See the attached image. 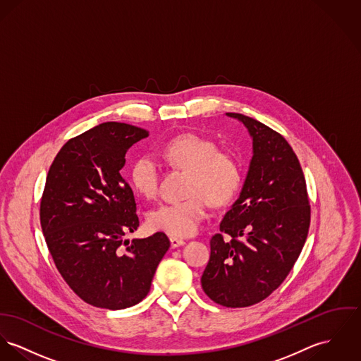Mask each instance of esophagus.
Segmentation results:
<instances>
[{"label":"esophagus","instance_id":"34e87169","mask_svg":"<svg viewBox=\"0 0 361 361\" xmlns=\"http://www.w3.org/2000/svg\"><path fill=\"white\" fill-rule=\"evenodd\" d=\"M169 241H171V247H172V248H178V247H180V245L185 244V240L178 238V237H169Z\"/></svg>","mask_w":361,"mask_h":361}]
</instances>
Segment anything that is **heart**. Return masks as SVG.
<instances>
[{"label": "heart", "instance_id": "1", "mask_svg": "<svg viewBox=\"0 0 361 361\" xmlns=\"http://www.w3.org/2000/svg\"><path fill=\"white\" fill-rule=\"evenodd\" d=\"M161 154L172 166L189 171L186 186L189 197L159 205L150 211L147 224L152 229L172 237L193 235L208 215V201L214 207H222L237 195L241 185L240 163L230 150L218 149L212 139L195 133L171 139ZM159 178V166L153 157L142 156L133 161L130 179L140 196H156Z\"/></svg>", "mask_w": 361, "mask_h": 361}]
</instances>
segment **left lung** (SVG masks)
<instances>
[{"label": "left lung", "instance_id": "8db88e82", "mask_svg": "<svg viewBox=\"0 0 361 361\" xmlns=\"http://www.w3.org/2000/svg\"><path fill=\"white\" fill-rule=\"evenodd\" d=\"M252 137V159L240 197L211 238L201 287L214 302L247 307L286 280L303 248L310 204L302 166L279 132L238 113ZM229 233L230 242L223 240Z\"/></svg>", "mask_w": 361, "mask_h": 361}]
</instances>
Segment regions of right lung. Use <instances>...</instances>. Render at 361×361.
Segmentation results:
<instances>
[{
	"instance_id": "1",
	"label": "right lung",
	"mask_w": 361,
	"mask_h": 361,
	"mask_svg": "<svg viewBox=\"0 0 361 361\" xmlns=\"http://www.w3.org/2000/svg\"><path fill=\"white\" fill-rule=\"evenodd\" d=\"M149 132L103 123L68 139L49 168L39 205L42 233L56 269L84 302L118 310L150 291L171 243L159 231L124 240L139 228L126 153Z\"/></svg>"
}]
</instances>
